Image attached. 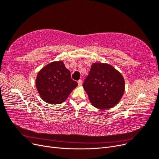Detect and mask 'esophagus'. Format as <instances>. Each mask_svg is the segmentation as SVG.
Instances as JSON below:
<instances>
[{"mask_svg": "<svg viewBox=\"0 0 159 159\" xmlns=\"http://www.w3.org/2000/svg\"><path fill=\"white\" fill-rule=\"evenodd\" d=\"M78 85H79V86H81V85H82V80H78Z\"/></svg>", "mask_w": 159, "mask_h": 159, "instance_id": "1", "label": "esophagus"}]
</instances>
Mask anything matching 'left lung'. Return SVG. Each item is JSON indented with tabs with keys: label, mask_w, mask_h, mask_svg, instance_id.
<instances>
[{
	"label": "left lung",
	"mask_w": 159,
	"mask_h": 159,
	"mask_svg": "<svg viewBox=\"0 0 159 159\" xmlns=\"http://www.w3.org/2000/svg\"><path fill=\"white\" fill-rule=\"evenodd\" d=\"M92 105L99 109H108L116 105L125 91L123 75L111 65L93 63L83 84Z\"/></svg>",
	"instance_id": "left-lung-1"
}]
</instances>
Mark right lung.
<instances>
[{
  "label": "right lung",
  "instance_id": "add662e5",
  "mask_svg": "<svg viewBox=\"0 0 159 159\" xmlns=\"http://www.w3.org/2000/svg\"><path fill=\"white\" fill-rule=\"evenodd\" d=\"M36 89L41 98L50 104H60L68 98L78 83L71 78L70 71L62 61H53L38 72Z\"/></svg>",
  "mask_w": 159,
  "mask_h": 159
}]
</instances>
